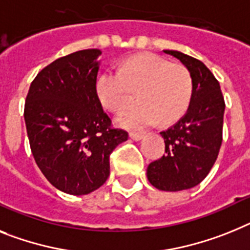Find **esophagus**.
<instances>
[{"instance_id": "1", "label": "esophagus", "mask_w": 250, "mask_h": 250, "mask_svg": "<svg viewBox=\"0 0 250 250\" xmlns=\"http://www.w3.org/2000/svg\"><path fill=\"white\" fill-rule=\"evenodd\" d=\"M129 137H131L133 141H141L144 136L140 135V133H135V132H132V133H129Z\"/></svg>"}]
</instances>
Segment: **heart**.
Here are the masks:
<instances>
[{"label":"heart","instance_id":"b5f03b06","mask_svg":"<svg viewBox=\"0 0 250 250\" xmlns=\"http://www.w3.org/2000/svg\"><path fill=\"white\" fill-rule=\"evenodd\" d=\"M140 91V105L117 118L128 129H144L157 121L171 125L186 114L193 94L189 71L164 58L142 54L129 57L117 71H105L96 81V95L110 112H122Z\"/></svg>","mask_w":250,"mask_h":250}]
</instances>
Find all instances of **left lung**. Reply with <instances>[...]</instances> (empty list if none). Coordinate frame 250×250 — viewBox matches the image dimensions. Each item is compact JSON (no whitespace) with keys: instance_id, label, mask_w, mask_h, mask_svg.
Here are the masks:
<instances>
[{"instance_id":"left-lung-1","label":"left lung","mask_w":250,"mask_h":250,"mask_svg":"<svg viewBox=\"0 0 250 250\" xmlns=\"http://www.w3.org/2000/svg\"><path fill=\"white\" fill-rule=\"evenodd\" d=\"M189 71L193 94L189 108L179 121L160 132L165 155L147 167V179L167 192L198 186L215 164L222 142L225 102L220 83L203 62L178 50H163Z\"/></svg>"}]
</instances>
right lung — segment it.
<instances>
[{
  "label": "right lung",
  "instance_id": "obj_1",
  "mask_svg": "<svg viewBox=\"0 0 250 250\" xmlns=\"http://www.w3.org/2000/svg\"><path fill=\"white\" fill-rule=\"evenodd\" d=\"M100 49L58 58L38 73L25 103L35 163L61 192L83 196L105 183L109 156L128 133L110 127L96 95Z\"/></svg>",
  "mask_w": 250,
  "mask_h": 250
}]
</instances>
